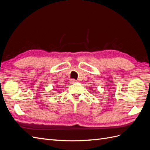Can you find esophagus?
Segmentation results:
<instances>
[{
	"instance_id": "1",
	"label": "esophagus",
	"mask_w": 150,
	"mask_h": 150,
	"mask_svg": "<svg viewBox=\"0 0 150 150\" xmlns=\"http://www.w3.org/2000/svg\"><path fill=\"white\" fill-rule=\"evenodd\" d=\"M76 80H75V79H70L69 80V82H70V83H71V84H73V83H76Z\"/></svg>"
}]
</instances>
